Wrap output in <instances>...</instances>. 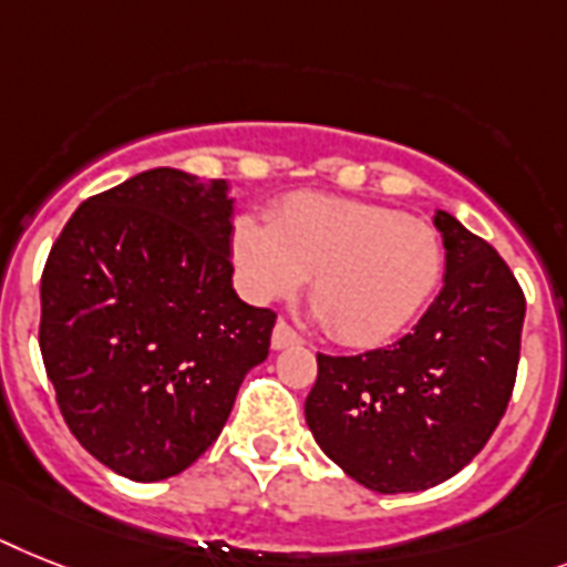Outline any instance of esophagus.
<instances>
[{
	"instance_id": "obj_1",
	"label": "esophagus",
	"mask_w": 567,
	"mask_h": 567,
	"mask_svg": "<svg viewBox=\"0 0 567 567\" xmlns=\"http://www.w3.org/2000/svg\"><path fill=\"white\" fill-rule=\"evenodd\" d=\"M295 344H301V336L295 333L287 321H278L272 330V350H287V348H295Z\"/></svg>"
}]
</instances>
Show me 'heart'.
<instances>
[{"mask_svg":"<svg viewBox=\"0 0 567 567\" xmlns=\"http://www.w3.org/2000/svg\"><path fill=\"white\" fill-rule=\"evenodd\" d=\"M231 251L255 301L287 298L310 278V301L344 344L371 348L414 321L443 275L441 234L385 205L292 194L269 214L234 223Z\"/></svg>","mask_w":567,"mask_h":567,"instance_id":"1","label":"heart"}]
</instances>
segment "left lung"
<instances>
[{
    "mask_svg": "<svg viewBox=\"0 0 567 567\" xmlns=\"http://www.w3.org/2000/svg\"><path fill=\"white\" fill-rule=\"evenodd\" d=\"M446 275L409 336L359 357L318 353L303 402L312 437L382 495L420 493L461 472L502 423L516 385L525 292L486 240L437 210Z\"/></svg>",
    "mask_w": 567,
    "mask_h": 567,
    "instance_id": "1",
    "label": "left lung"
}]
</instances>
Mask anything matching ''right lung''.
Listing matches in <instances>:
<instances>
[{"mask_svg":"<svg viewBox=\"0 0 567 567\" xmlns=\"http://www.w3.org/2000/svg\"><path fill=\"white\" fill-rule=\"evenodd\" d=\"M226 179L153 167L89 196L42 269L40 350L89 455L165 481L217 441L275 312L231 287Z\"/></svg>","mask_w":567,"mask_h":567,"instance_id":"add662e5","label":"right lung"}]
</instances>
